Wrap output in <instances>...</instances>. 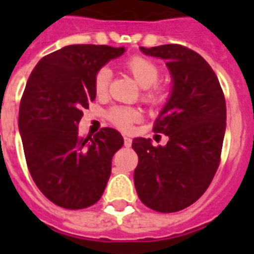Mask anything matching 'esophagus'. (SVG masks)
<instances>
[{
    "label": "esophagus",
    "mask_w": 254,
    "mask_h": 254,
    "mask_svg": "<svg viewBox=\"0 0 254 254\" xmlns=\"http://www.w3.org/2000/svg\"><path fill=\"white\" fill-rule=\"evenodd\" d=\"M124 144H125L127 147H130V145H132V138L127 137V136H124Z\"/></svg>",
    "instance_id": "obj_1"
}]
</instances>
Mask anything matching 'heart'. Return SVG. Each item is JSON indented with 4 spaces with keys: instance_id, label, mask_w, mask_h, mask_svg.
I'll return each instance as SVG.
<instances>
[{
    "instance_id": "1",
    "label": "heart",
    "mask_w": 254,
    "mask_h": 254,
    "mask_svg": "<svg viewBox=\"0 0 254 254\" xmlns=\"http://www.w3.org/2000/svg\"><path fill=\"white\" fill-rule=\"evenodd\" d=\"M124 67L130 73V76L134 78V81L141 88L148 89V92L145 95L148 102L158 103V102L163 100V96H165L163 89L158 88V87H152L158 81V77H159V69L152 61H149V60L144 57H140V56H134V57H130L124 63ZM110 78L111 70L109 67L99 69L98 73L95 74V92L98 95H105L107 92ZM138 117H140V114H138L137 110L129 109V107H121V106L113 107L109 111V120L116 127H121L124 130L129 129L133 122L137 121Z\"/></svg>"
}]
</instances>
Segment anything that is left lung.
Wrapping results in <instances>:
<instances>
[{
    "mask_svg": "<svg viewBox=\"0 0 254 254\" xmlns=\"http://www.w3.org/2000/svg\"><path fill=\"white\" fill-rule=\"evenodd\" d=\"M162 58L171 76L169 99L155 121L166 145L133 138L138 155L134 187L140 200L158 212H177L197 201L218 170L226 132V102L212 67L181 45L140 47Z\"/></svg>",
    "mask_w": 254,
    "mask_h": 254,
    "instance_id": "left-lung-1",
    "label": "left lung"
}]
</instances>
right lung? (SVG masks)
Here are the masks:
<instances>
[{
  "label": "right lung",
  "instance_id": "obj_1",
  "mask_svg": "<svg viewBox=\"0 0 254 254\" xmlns=\"http://www.w3.org/2000/svg\"><path fill=\"white\" fill-rule=\"evenodd\" d=\"M125 52L70 45L42 58L28 77L19 110L25 160L36 187L60 207L87 208L105 191L124 138L113 127L81 137L78 122L96 98L95 74Z\"/></svg>",
  "mask_w": 254,
  "mask_h": 254
}]
</instances>
